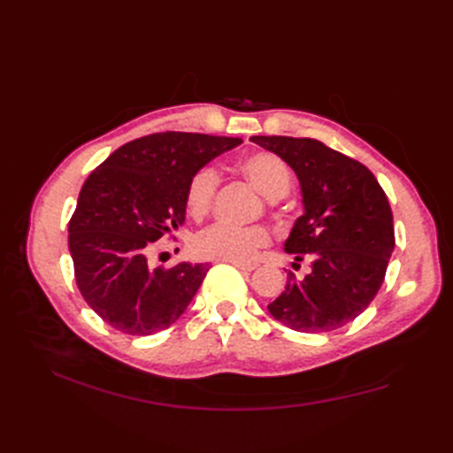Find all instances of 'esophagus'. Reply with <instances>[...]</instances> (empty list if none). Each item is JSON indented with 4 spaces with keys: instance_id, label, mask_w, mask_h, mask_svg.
<instances>
[{
    "instance_id": "esophagus-1",
    "label": "esophagus",
    "mask_w": 453,
    "mask_h": 453,
    "mask_svg": "<svg viewBox=\"0 0 453 453\" xmlns=\"http://www.w3.org/2000/svg\"><path fill=\"white\" fill-rule=\"evenodd\" d=\"M227 263H232L234 266L242 268V271H247V273H251V271H255V268H257L255 263H239V261H227Z\"/></svg>"
}]
</instances>
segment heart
<instances>
[{"label":"heart","mask_w":453,"mask_h":453,"mask_svg":"<svg viewBox=\"0 0 453 453\" xmlns=\"http://www.w3.org/2000/svg\"><path fill=\"white\" fill-rule=\"evenodd\" d=\"M239 167L266 198H280L290 188V167L276 153L255 151L251 156L243 157ZM218 182L219 175L211 165H204L192 173L185 195V204L192 218L202 219L208 214ZM268 242H271V235H268L266 227L263 226L232 227L216 224L202 229L195 237V242H192V247H195L196 255L204 258L249 263L253 261L258 249L268 245Z\"/></svg>","instance_id":"1"}]
</instances>
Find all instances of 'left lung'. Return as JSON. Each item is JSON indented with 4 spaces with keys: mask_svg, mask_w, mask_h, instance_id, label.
Returning a JSON list of instances; mask_svg holds the SVG:
<instances>
[{
    "mask_svg": "<svg viewBox=\"0 0 453 453\" xmlns=\"http://www.w3.org/2000/svg\"><path fill=\"white\" fill-rule=\"evenodd\" d=\"M251 142L284 159L300 180L303 214L284 251L311 266L303 278L290 273L268 311L300 333L339 329L370 305L386 276L395 247L386 192L368 167L319 140L253 136Z\"/></svg>",
    "mask_w": 453,
    "mask_h": 453,
    "instance_id": "8db88e82",
    "label": "left lung"
}]
</instances>
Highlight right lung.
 <instances>
[{
	"mask_svg": "<svg viewBox=\"0 0 453 453\" xmlns=\"http://www.w3.org/2000/svg\"><path fill=\"white\" fill-rule=\"evenodd\" d=\"M242 138L161 132L124 143L81 187L70 219V255L83 300L127 334L167 329L185 313L208 266L151 268L148 253L185 224L187 185L196 169Z\"/></svg>",
	"mask_w": 453,
	"mask_h": 453,
	"instance_id": "right-lung-1",
	"label": "right lung"
}]
</instances>
